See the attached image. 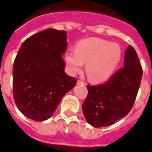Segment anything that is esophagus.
Returning a JSON list of instances; mask_svg holds the SVG:
<instances>
[{"instance_id":"esophagus-1","label":"esophagus","mask_w":152,"mask_h":152,"mask_svg":"<svg viewBox=\"0 0 152 152\" xmlns=\"http://www.w3.org/2000/svg\"><path fill=\"white\" fill-rule=\"evenodd\" d=\"M77 83H78V84H85V83L83 82L82 80H79L77 81Z\"/></svg>"}]
</instances>
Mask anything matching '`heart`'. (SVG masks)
<instances>
[{
  "label": "heart",
  "instance_id": "b5f03b06",
  "mask_svg": "<svg viewBox=\"0 0 152 152\" xmlns=\"http://www.w3.org/2000/svg\"><path fill=\"white\" fill-rule=\"evenodd\" d=\"M121 56L122 51L118 44L99 38H89L79 42L76 50L67 51L64 59L73 74L79 72L83 63H87L85 71L88 78L100 82L113 73Z\"/></svg>",
  "mask_w": 152,
  "mask_h": 152
}]
</instances>
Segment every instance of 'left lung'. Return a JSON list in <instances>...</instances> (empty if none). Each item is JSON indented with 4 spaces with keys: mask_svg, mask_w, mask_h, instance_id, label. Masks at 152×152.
Instances as JSON below:
<instances>
[{
    "mask_svg": "<svg viewBox=\"0 0 152 152\" xmlns=\"http://www.w3.org/2000/svg\"><path fill=\"white\" fill-rule=\"evenodd\" d=\"M124 67L106 82L88 85V94L82 110L86 120L94 127H106L124 118L132 110L139 91L143 69L132 46L125 53Z\"/></svg>",
    "mask_w": 152,
    "mask_h": 152,
    "instance_id": "left-lung-1",
    "label": "left lung"
}]
</instances>
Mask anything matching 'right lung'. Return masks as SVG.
Segmentation results:
<instances>
[{
	"label": "right lung",
	"mask_w": 152,
	"mask_h": 152,
	"mask_svg": "<svg viewBox=\"0 0 152 152\" xmlns=\"http://www.w3.org/2000/svg\"><path fill=\"white\" fill-rule=\"evenodd\" d=\"M66 32L49 28L25 40L13 65V98L27 118L37 121L53 115L76 79L64 71Z\"/></svg>",
	"instance_id": "1"
}]
</instances>
